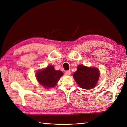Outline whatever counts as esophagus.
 Returning a JSON list of instances; mask_svg holds the SVG:
<instances>
[{
  "label": "esophagus",
  "mask_w": 127,
  "mask_h": 127,
  "mask_svg": "<svg viewBox=\"0 0 127 127\" xmlns=\"http://www.w3.org/2000/svg\"><path fill=\"white\" fill-rule=\"evenodd\" d=\"M65 74L66 75H70L71 74V71L70 70H68L65 72Z\"/></svg>",
  "instance_id": "obj_1"
}]
</instances>
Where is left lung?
<instances>
[{"label":"left lung","mask_w":127,"mask_h":127,"mask_svg":"<svg viewBox=\"0 0 127 127\" xmlns=\"http://www.w3.org/2000/svg\"><path fill=\"white\" fill-rule=\"evenodd\" d=\"M100 73L98 68L88 67L80 64L73 77L78 85L82 88L91 90L96 86Z\"/></svg>","instance_id":"8db88e82"}]
</instances>
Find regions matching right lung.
I'll return each instance as SVG.
<instances>
[{
	"instance_id": "1",
	"label": "right lung",
	"mask_w": 127,
	"mask_h": 127,
	"mask_svg": "<svg viewBox=\"0 0 127 127\" xmlns=\"http://www.w3.org/2000/svg\"><path fill=\"white\" fill-rule=\"evenodd\" d=\"M63 75L61 71L56 70L53 66H48L44 69L38 70L36 73V78L41 85L45 88H49L56 86Z\"/></svg>"
}]
</instances>
